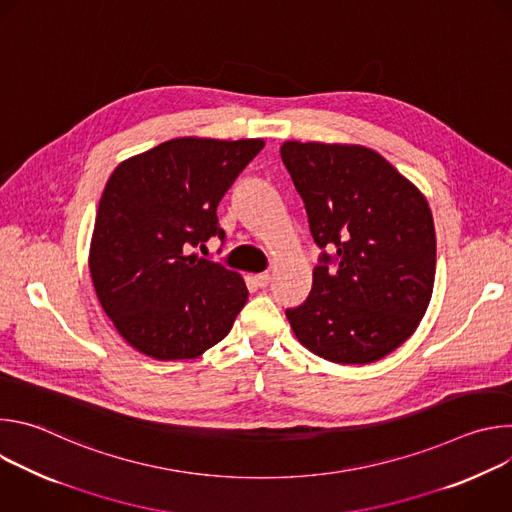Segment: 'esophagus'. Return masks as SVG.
Masks as SVG:
<instances>
[{"mask_svg": "<svg viewBox=\"0 0 512 512\" xmlns=\"http://www.w3.org/2000/svg\"><path fill=\"white\" fill-rule=\"evenodd\" d=\"M255 281L259 287H267L271 283V273H259V275H255Z\"/></svg>", "mask_w": 512, "mask_h": 512, "instance_id": "obj_1", "label": "esophagus"}]
</instances>
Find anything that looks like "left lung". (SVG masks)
<instances>
[{
  "label": "left lung",
  "mask_w": 512,
  "mask_h": 512,
  "mask_svg": "<svg viewBox=\"0 0 512 512\" xmlns=\"http://www.w3.org/2000/svg\"><path fill=\"white\" fill-rule=\"evenodd\" d=\"M279 152L322 249L308 300L285 310L291 330L330 362H375L415 332L429 306L435 279L429 204L362 145L285 141Z\"/></svg>",
  "instance_id": "8db88e82"
}]
</instances>
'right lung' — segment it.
Wrapping results in <instances>:
<instances>
[{"instance_id": "1", "label": "right lung", "mask_w": 512, "mask_h": 512, "mask_svg": "<svg viewBox=\"0 0 512 512\" xmlns=\"http://www.w3.org/2000/svg\"><path fill=\"white\" fill-rule=\"evenodd\" d=\"M263 145L178 137L121 162L107 180L89 269L105 314L135 350L196 358L231 332L249 298L243 277L188 251L225 241L216 206Z\"/></svg>"}]
</instances>
